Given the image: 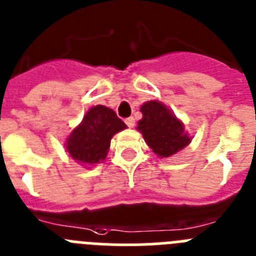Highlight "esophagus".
Here are the masks:
<instances>
[{
    "mask_svg": "<svg viewBox=\"0 0 256 256\" xmlns=\"http://www.w3.org/2000/svg\"><path fill=\"white\" fill-rule=\"evenodd\" d=\"M125 124L128 125V128H134V126H135L134 117H128V118H126Z\"/></svg>",
    "mask_w": 256,
    "mask_h": 256,
    "instance_id": "esophagus-1",
    "label": "esophagus"
}]
</instances>
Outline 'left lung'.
Returning a JSON list of instances; mask_svg holds the SVG:
<instances>
[{
  "instance_id": "left-lung-1",
  "label": "left lung",
  "mask_w": 256,
  "mask_h": 256,
  "mask_svg": "<svg viewBox=\"0 0 256 256\" xmlns=\"http://www.w3.org/2000/svg\"><path fill=\"white\" fill-rule=\"evenodd\" d=\"M143 118L138 122L144 140L160 157H170L190 144L184 126L170 110L160 102H148L140 108Z\"/></svg>"
}]
</instances>
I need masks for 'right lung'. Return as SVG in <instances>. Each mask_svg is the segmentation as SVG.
Instances as JSON below:
<instances>
[{
    "label": "right lung",
    "mask_w": 256,
    "mask_h": 256,
    "mask_svg": "<svg viewBox=\"0 0 256 256\" xmlns=\"http://www.w3.org/2000/svg\"><path fill=\"white\" fill-rule=\"evenodd\" d=\"M126 128L122 120L104 106L91 108L81 125L72 131L66 140V150L77 162L92 165L106 158L110 139L118 131Z\"/></svg>",
    "instance_id": "add662e5"
}]
</instances>
